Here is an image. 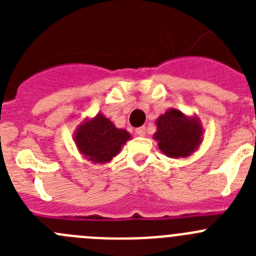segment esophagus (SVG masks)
Wrapping results in <instances>:
<instances>
[{
	"mask_svg": "<svg viewBox=\"0 0 256 256\" xmlns=\"http://www.w3.org/2000/svg\"><path fill=\"white\" fill-rule=\"evenodd\" d=\"M136 134L140 136V137H144V136L146 134V130H144V126H140V128H137V130H136Z\"/></svg>",
	"mask_w": 256,
	"mask_h": 256,
	"instance_id": "1",
	"label": "esophagus"
}]
</instances>
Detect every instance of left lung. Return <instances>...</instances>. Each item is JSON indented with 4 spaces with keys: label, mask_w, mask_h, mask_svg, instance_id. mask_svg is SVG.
Masks as SVG:
<instances>
[{
    "label": "left lung",
    "mask_w": 256,
    "mask_h": 256,
    "mask_svg": "<svg viewBox=\"0 0 256 256\" xmlns=\"http://www.w3.org/2000/svg\"><path fill=\"white\" fill-rule=\"evenodd\" d=\"M204 128L195 115L183 114L178 108H168L156 119L154 140L158 148L172 159L188 158L202 142Z\"/></svg>",
    "instance_id": "1"
}]
</instances>
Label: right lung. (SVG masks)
<instances>
[{
	"label": "right lung",
	"mask_w": 256,
	"mask_h": 256,
	"mask_svg": "<svg viewBox=\"0 0 256 256\" xmlns=\"http://www.w3.org/2000/svg\"><path fill=\"white\" fill-rule=\"evenodd\" d=\"M130 140L126 130H119L105 115L87 118L76 126L74 142L79 152L88 162L105 164L120 151L122 146Z\"/></svg>",
	"instance_id": "add662e5"
}]
</instances>
